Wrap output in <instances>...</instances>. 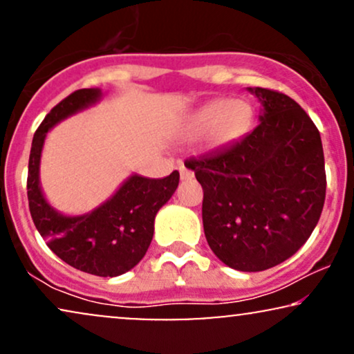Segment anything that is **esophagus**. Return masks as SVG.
Segmentation results:
<instances>
[{
  "instance_id": "esophagus-1",
  "label": "esophagus",
  "mask_w": 354,
  "mask_h": 354,
  "mask_svg": "<svg viewBox=\"0 0 354 354\" xmlns=\"http://www.w3.org/2000/svg\"><path fill=\"white\" fill-rule=\"evenodd\" d=\"M178 172H180L182 180H189V178L194 177V172H192L189 167H185V165H180V167H178Z\"/></svg>"
}]
</instances>
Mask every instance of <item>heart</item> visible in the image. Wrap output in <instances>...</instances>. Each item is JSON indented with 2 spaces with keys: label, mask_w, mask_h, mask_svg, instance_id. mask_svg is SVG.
I'll return each mask as SVG.
<instances>
[{
  "label": "heart",
  "mask_w": 354,
  "mask_h": 354,
  "mask_svg": "<svg viewBox=\"0 0 354 354\" xmlns=\"http://www.w3.org/2000/svg\"><path fill=\"white\" fill-rule=\"evenodd\" d=\"M252 108L243 100H213L198 108L189 120L190 136H203L212 131V141L223 146L241 138L251 126Z\"/></svg>",
  "instance_id": "b5f03b06"
}]
</instances>
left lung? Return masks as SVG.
Masks as SVG:
<instances>
[{"mask_svg":"<svg viewBox=\"0 0 354 354\" xmlns=\"http://www.w3.org/2000/svg\"><path fill=\"white\" fill-rule=\"evenodd\" d=\"M263 103L239 141L189 160L203 189L205 238L218 259L244 272L283 263L310 238L325 203L320 133L299 103L248 88Z\"/></svg>","mask_w":354,"mask_h":354,"instance_id":"1","label":"left lung"}]
</instances>
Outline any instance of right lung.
Listing matches in <instances>:
<instances>
[{
	"label": "right lung",
	"instance_id": "right-lung-1",
	"mask_svg": "<svg viewBox=\"0 0 354 354\" xmlns=\"http://www.w3.org/2000/svg\"><path fill=\"white\" fill-rule=\"evenodd\" d=\"M100 98V88L77 90L44 118L30 146L28 200L34 225L52 252L78 270L100 277H116L133 269L146 254L154 234V218L174 195L180 176L177 170L164 178L134 174L111 198L85 215L67 216L52 208L39 184V165L47 133Z\"/></svg>",
	"mask_w": 354,
	"mask_h": 354
}]
</instances>
